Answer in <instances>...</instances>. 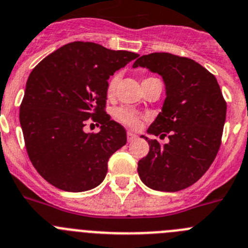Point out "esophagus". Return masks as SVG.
Masks as SVG:
<instances>
[{
  "instance_id": "34e87169",
  "label": "esophagus",
  "mask_w": 248,
  "mask_h": 248,
  "mask_svg": "<svg viewBox=\"0 0 248 248\" xmlns=\"http://www.w3.org/2000/svg\"><path fill=\"white\" fill-rule=\"evenodd\" d=\"M137 138V136L133 133V132H127V140L128 142H132V140H135Z\"/></svg>"
}]
</instances>
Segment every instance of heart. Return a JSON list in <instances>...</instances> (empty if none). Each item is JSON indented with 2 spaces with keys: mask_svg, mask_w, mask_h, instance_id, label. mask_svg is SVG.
Returning <instances> with one entry per match:
<instances>
[{
  "mask_svg": "<svg viewBox=\"0 0 248 248\" xmlns=\"http://www.w3.org/2000/svg\"><path fill=\"white\" fill-rule=\"evenodd\" d=\"M119 79V75H113L112 77L108 79V85H106V95H108V98H112V96L115 95ZM147 79H149V78H147ZM115 117H116L117 121H120L121 124H124V126L129 127V128H138V127L140 126V124H142L143 120V116L140 113L136 112L135 110H131V108H116V111H115Z\"/></svg>",
  "mask_w": 248,
  "mask_h": 248,
  "instance_id": "1",
  "label": "heart"
}]
</instances>
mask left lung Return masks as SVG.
Returning a JSON list of instances; mask_svg holds the SVG:
<instances>
[{
    "label": "left lung",
    "mask_w": 248,
    "mask_h": 248,
    "mask_svg": "<svg viewBox=\"0 0 248 248\" xmlns=\"http://www.w3.org/2000/svg\"><path fill=\"white\" fill-rule=\"evenodd\" d=\"M138 66L163 77L166 98L148 133L169 136L166 144L142 136L149 153L138 161V175L149 188L181 191L197 182L218 154L226 103L217 78L193 60L154 52L136 60Z\"/></svg>",
    "instance_id": "left-lung-1"
}]
</instances>
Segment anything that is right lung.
<instances>
[{"instance_id":"right-lung-1","label":"right lung","mask_w":248,"mask_h":248,"mask_svg":"<svg viewBox=\"0 0 248 248\" xmlns=\"http://www.w3.org/2000/svg\"><path fill=\"white\" fill-rule=\"evenodd\" d=\"M140 56L75 41L36 64L25 85L19 121L28 155L41 176L67 192L99 186L108 161L127 142L126 129L105 112L110 76ZM101 124L98 134L84 126Z\"/></svg>"}]
</instances>
